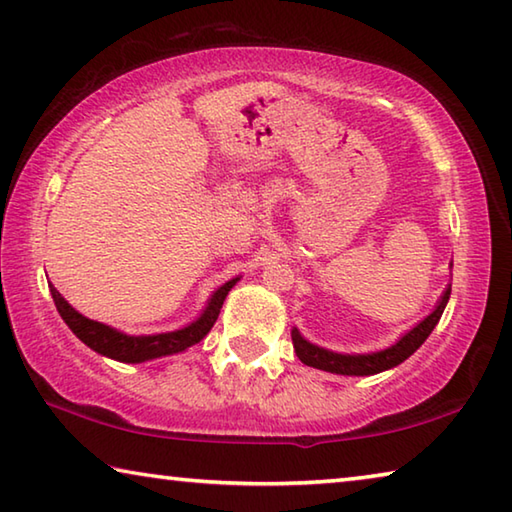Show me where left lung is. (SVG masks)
I'll list each match as a JSON object with an SVG mask.
<instances>
[{
	"instance_id": "obj_1",
	"label": "left lung",
	"mask_w": 512,
	"mask_h": 512,
	"mask_svg": "<svg viewBox=\"0 0 512 512\" xmlns=\"http://www.w3.org/2000/svg\"><path fill=\"white\" fill-rule=\"evenodd\" d=\"M449 293H452V287H447L443 298H440V302H438V307L433 309L420 325H415L409 334H404L402 339L393 345V348H388L384 352L354 354V357L352 354H334V352H327L323 348H316V345L307 343L298 334V329H293L291 332L293 348H296L298 359L305 363V366H311V368L336 372V375H375V372L388 370V368L397 366V363H402L404 359H409L411 354L418 350L424 341H427V336L433 332V327L438 325L440 316H443L445 305L449 300Z\"/></svg>"
}]
</instances>
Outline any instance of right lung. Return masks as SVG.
Listing matches in <instances>:
<instances>
[{"label":"right lung","mask_w":512,"mask_h":512,"mask_svg":"<svg viewBox=\"0 0 512 512\" xmlns=\"http://www.w3.org/2000/svg\"><path fill=\"white\" fill-rule=\"evenodd\" d=\"M237 280L225 282L223 287L214 293L210 305L203 311V316L196 320V323L187 325L185 329H178V332H167V334H155V336H128L121 334L117 329L108 325H101L97 320H90L81 316L79 311L67 305V300L60 296L54 284H49L51 298L56 302V309L60 318L65 320L67 327L79 336V339L92 348L94 352L103 354V357L124 361V363H140L146 359L164 357V354L183 352L192 348L203 336L210 332L216 318L221 314L223 300L228 296V291L235 287Z\"/></svg>","instance_id":"1"}]
</instances>
